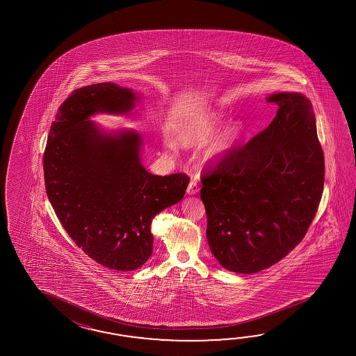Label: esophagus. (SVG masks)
Masks as SVG:
<instances>
[{"instance_id":"34e87169","label":"esophagus","mask_w":356,"mask_h":356,"mask_svg":"<svg viewBox=\"0 0 356 356\" xmlns=\"http://www.w3.org/2000/svg\"><path fill=\"white\" fill-rule=\"evenodd\" d=\"M198 191H200V187H198V184H197L196 181H189L188 188H187V193H188L189 196L196 195V193H198Z\"/></svg>"}]
</instances>
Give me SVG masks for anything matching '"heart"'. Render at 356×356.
<instances>
[{"label":"heart","instance_id":"obj_1","mask_svg":"<svg viewBox=\"0 0 356 356\" xmlns=\"http://www.w3.org/2000/svg\"><path fill=\"white\" fill-rule=\"evenodd\" d=\"M224 122V114L218 109H207L191 114L177 123L172 132L173 143L181 147H197L204 145L198 155L202 165H215L234 150L242 137V122H229L217 129Z\"/></svg>","mask_w":356,"mask_h":356}]
</instances>
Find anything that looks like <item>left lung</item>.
Instances as JSON below:
<instances>
[{"label":"left lung","instance_id":"obj_1","mask_svg":"<svg viewBox=\"0 0 356 356\" xmlns=\"http://www.w3.org/2000/svg\"><path fill=\"white\" fill-rule=\"evenodd\" d=\"M266 100L279 106L268 127L201 178L207 242L232 273L262 271L294 250L323 192L325 158L309 99L281 91Z\"/></svg>","mask_w":356,"mask_h":356}]
</instances>
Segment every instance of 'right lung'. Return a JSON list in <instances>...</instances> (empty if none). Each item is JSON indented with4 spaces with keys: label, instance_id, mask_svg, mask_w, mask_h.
<instances>
[{
    "label": "right lung",
    "instance_id": "right-lung-1",
    "mask_svg": "<svg viewBox=\"0 0 356 356\" xmlns=\"http://www.w3.org/2000/svg\"><path fill=\"white\" fill-rule=\"evenodd\" d=\"M138 100L114 83L76 89L56 114L43 158L47 196L62 227L89 257L117 271L150 258L152 219L178 204L189 183L183 173H149L136 131L106 132L90 120L129 115Z\"/></svg>",
    "mask_w": 356,
    "mask_h": 356
}]
</instances>
